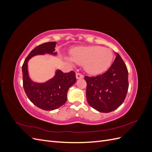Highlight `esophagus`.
<instances>
[{
	"mask_svg": "<svg viewBox=\"0 0 152 152\" xmlns=\"http://www.w3.org/2000/svg\"><path fill=\"white\" fill-rule=\"evenodd\" d=\"M76 78L77 79H82V78H84V75L80 73H76Z\"/></svg>",
	"mask_w": 152,
	"mask_h": 152,
	"instance_id": "obj_1",
	"label": "esophagus"
}]
</instances>
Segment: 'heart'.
<instances>
[{
    "label": "heart",
    "instance_id": "heart-1",
    "mask_svg": "<svg viewBox=\"0 0 152 152\" xmlns=\"http://www.w3.org/2000/svg\"><path fill=\"white\" fill-rule=\"evenodd\" d=\"M71 56L72 58H67L69 61H73L78 65H83L85 71L92 75L107 70L113 57L111 50L99 45L75 48L72 50Z\"/></svg>",
    "mask_w": 152,
    "mask_h": 152
}]
</instances>
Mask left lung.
Returning a JSON list of instances; mask_svg holds the SVG:
<instances>
[{
	"instance_id": "8db88e82",
	"label": "left lung",
	"mask_w": 152,
	"mask_h": 152,
	"mask_svg": "<svg viewBox=\"0 0 152 152\" xmlns=\"http://www.w3.org/2000/svg\"><path fill=\"white\" fill-rule=\"evenodd\" d=\"M84 79L87 102L98 112H112L125 100L129 88L128 70L118 53L107 72L96 77L85 76Z\"/></svg>"
}]
</instances>
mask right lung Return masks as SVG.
Returning <instances> with one entry per match:
<instances>
[{
    "mask_svg": "<svg viewBox=\"0 0 152 152\" xmlns=\"http://www.w3.org/2000/svg\"><path fill=\"white\" fill-rule=\"evenodd\" d=\"M56 44L50 42L37 46L28 55L22 66L23 86L27 97L37 107L48 111L56 110L65 103L68 89L76 82L75 73L73 71L63 73L57 70L52 79L43 84L35 83L28 77L27 63L35 55L45 53L56 54Z\"/></svg>",
    "mask_w": 152,
    "mask_h": 152,
    "instance_id": "obj_1",
    "label": "right lung"
}]
</instances>
